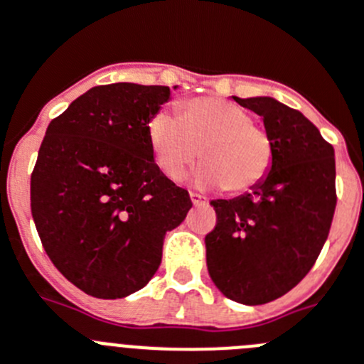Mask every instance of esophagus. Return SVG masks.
<instances>
[{"mask_svg":"<svg viewBox=\"0 0 364 364\" xmlns=\"http://www.w3.org/2000/svg\"><path fill=\"white\" fill-rule=\"evenodd\" d=\"M191 202L195 205H198V204H205V202H208V198H205L204 195H198V193H191Z\"/></svg>","mask_w":364,"mask_h":364,"instance_id":"34e87169","label":"esophagus"}]
</instances>
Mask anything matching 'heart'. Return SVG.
I'll use <instances>...</instances> for the list:
<instances>
[{"mask_svg":"<svg viewBox=\"0 0 364 364\" xmlns=\"http://www.w3.org/2000/svg\"><path fill=\"white\" fill-rule=\"evenodd\" d=\"M148 141L159 169L180 180L198 155L205 164L195 182L242 193L255 188L272 166V141L240 106L218 97H195L182 115L159 109L148 121Z\"/></svg>","mask_w":364,"mask_h":364,"instance_id":"1","label":"heart"}]
</instances>
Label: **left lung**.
<instances>
[{
    "instance_id": "obj_1",
    "label": "left lung",
    "mask_w": 364,
    "mask_h": 364,
    "mask_svg": "<svg viewBox=\"0 0 364 364\" xmlns=\"http://www.w3.org/2000/svg\"><path fill=\"white\" fill-rule=\"evenodd\" d=\"M232 99L263 117L272 166L245 195L211 200L208 271L225 298L263 305L294 289L325 245L338 202L334 148L301 112L276 99Z\"/></svg>"
}]
</instances>
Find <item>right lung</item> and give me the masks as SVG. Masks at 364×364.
<instances>
[{
  "instance_id": "1",
  "label": "right lung",
  "mask_w": 364,
  "mask_h": 364,
  "mask_svg": "<svg viewBox=\"0 0 364 364\" xmlns=\"http://www.w3.org/2000/svg\"><path fill=\"white\" fill-rule=\"evenodd\" d=\"M169 95V86H93L46 128L30 176L32 218L58 271L93 298L142 289L166 232L193 205L148 141L149 117Z\"/></svg>"
}]
</instances>
